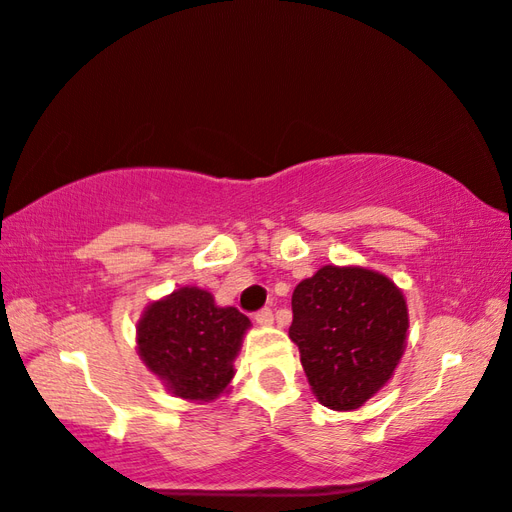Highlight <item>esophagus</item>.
Instances as JSON below:
<instances>
[{
    "label": "esophagus",
    "mask_w": 512,
    "mask_h": 512,
    "mask_svg": "<svg viewBox=\"0 0 512 512\" xmlns=\"http://www.w3.org/2000/svg\"><path fill=\"white\" fill-rule=\"evenodd\" d=\"M255 319H257L259 325H270V323H273V310L262 308V310L255 314Z\"/></svg>",
    "instance_id": "34e87169"
}]
</instances>
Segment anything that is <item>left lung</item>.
Returning a JSON list of instances; mask_svg holds the SVG:
<instances>
[{"label": "left lung", "instance_id": "left-lung-1", "mask_svg": "<svg viewBox=\"0 0 512 512\" xmlns=\"http://www.w3.org/2000/svg\"><path fill=\"white\" fill-rule=\"evenodd\" d=\"M409 310L387 275L323 266L292 292L288 336L323 407L354 411L383 389L405 354Z\"/></svg>", "mask_w": 512, "mask_h": 512}]
</instances>
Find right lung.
<instances>
[{"label":"right lung","instance_id":"obj_1","mask_svg":"<svg viewBox=\"0 0 512 512\" xmlns=\"http://www.w3.org/2000/svg\"><path fill=\"white\" fill-rule=\"evenodd\" d=\"M250 321L233 306H217L204 288L184 286L151 301L136 325V350L169 394L211 402L226 394L233 361Z\"/></svg>","mask_w":512,"mask_h":512}]
</instances>
